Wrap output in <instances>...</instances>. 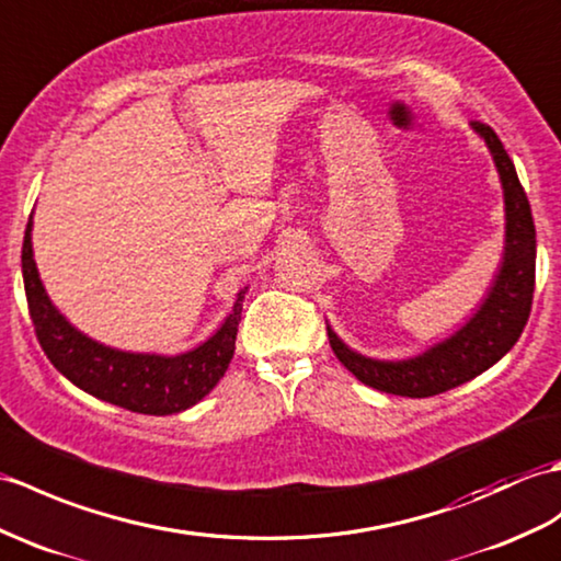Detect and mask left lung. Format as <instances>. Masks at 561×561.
Returning a JSON list of instances; mask_svg holds the SVG:
<instances>
[{
    "label": "left lung",
    "mask_w": 561,
    "mask_h": 561,
    "mask_svg": "<svg viewBox=\"0 0 561 561\" xmlns=\"http://www.w3.org/2000/svg\"><path fill=\"white\" fill-rule=\"evenodd\" d=\"M471 128L485 140L504 193V253L483 304L447 340L401 360L363 356L328 324L330 346L342 366L363 385L387 394L423 399L473 380L512 351L530 316L536 289V225L526 191L497 134L480 122H471Z\"/></svg>",
    "instance_id": "left-lung-1"
}]
</instances>
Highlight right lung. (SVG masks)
Listing matches in <instances>:
<instances>
[{
  "label": "right lung",
  "instance_id": "right-lung-1",
  "mask_svg": "<svg viewBox=\"0 0 561 561\" xmlns=\"http://www.w3.org/2000/svg\"><path fill=\"white\" fill-rule=\"evenodd\" d=\"M21 270L37 342L51 366L95 399L134 413L172 415L195 407L225 377L237 348L243 296L249 286L237 294L231 312L213 336L184 354L162 356L100 344L61 316L49 301L33 257V215L23 237Z\"/></svg>",
  "mask_w": 561,
  "mask_h": 561
}]
</instances>
